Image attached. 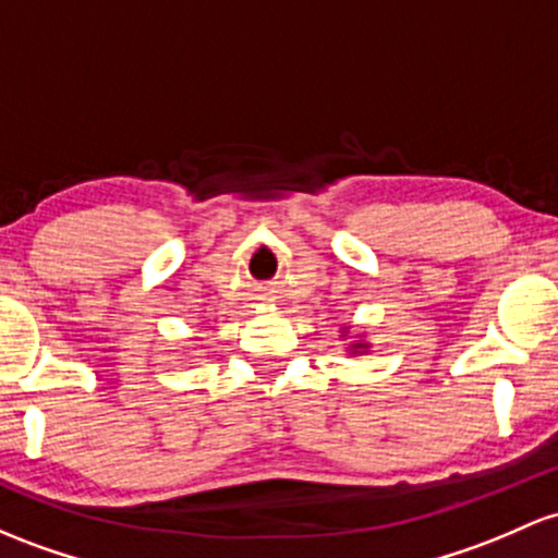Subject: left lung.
Segmentation results:
<instances>
[{
  "instance_id": "left-lung-1",
  "label": "left lung",
  "mask_w": 558,
  "mask_h": 558,
  "mask_svg": "<svg viewBox=\"0 0 558 558\" xmlns=\"http://www.w3.org/2000/svg\"><path fill=\"white\" fill-rule=\"evenodd\" d=\"M368 344H352V352H360V349H365Z\"/></svg>"
}]
</instances>
